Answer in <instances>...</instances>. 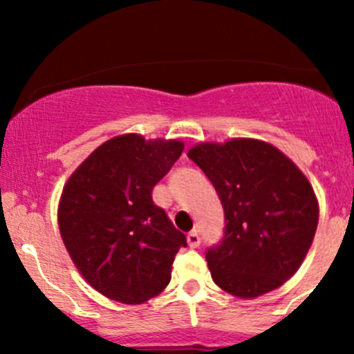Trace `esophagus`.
<instances>
[{
    "mask_svg": "<svg viewBox=\"0 0 354 354\" xmlns=\"http://www.w3.org/2000/svg\"><path fill=\"white\" fill-rule=\"evenodd\" d=\"M187 241H188V246H190V248H197V246L200 245L198 231H192V233H188Z\"/></svg>",
    "mask_w": 354,
    "mask_h": 354,
    "instance_id": "obj_1",
    "label": "esophagus"
}]
</instances>
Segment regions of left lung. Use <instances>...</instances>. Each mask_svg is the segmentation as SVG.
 I'll return each instance as SVG.
<instances>
[{"label": "left lung", "mask_w": 354, "mask_h": 354, "mask_svg": "<svg viewBox=\"0 0 354 354\" xmlns=\"http://www.w3.org/2000/svg\"><path fill=\"white\" fill-rule=\"evenodd\" d=\"M188 157L224 209V236L207 248L214 283L238 298L283 286L308 253L319 203L312 185L274 145L253 138L198 144Z\"/></svg>", "instance_id": "1"}]
</instances>
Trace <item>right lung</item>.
Returning a JSON list of instances; mask_svg holds the SVG:
<instances>
[{
    "label": "right lung",
    "instance_id": "1",
    "mask_svg": "<svg viewBox=\"0 0 354 354\" xmlns=\"http://www.w3.org/2000/svg\"><path fill=\"white\" fill-rule=\"evenodd\" d=\"M185 145L137 133L99 145L63 188V243L88 284L114 301L138 305L159 295L187 236L152 200Z\"/></svg>",
    "mask_w": 354,
    "mask_h": 354
}]
</instances>
